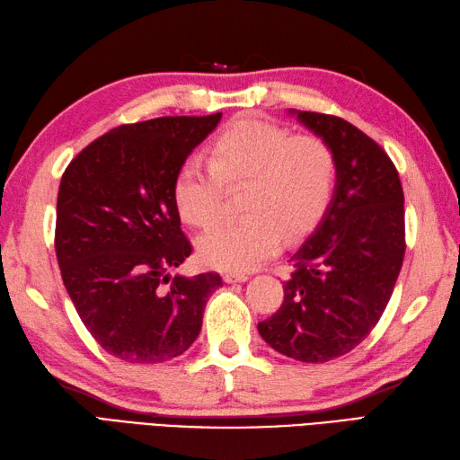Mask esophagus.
Returning a JSON list of instances; mask_svg holds the SVG:
<instances>
[{"label":"esophagus","instance_id":"34e87169","mask_svg":"<svg viewBox=\"0 0 460 460\" xmlns=\"http://www.w3.org/2000/svg\"><path fill=\"white\" fill-rule=\"evenodd\" d=\"M223 280H226L227 284H234V282H247L249 280V274H226L223 276Z\"/></svg>","mask_w":460,"mask_h":460}]
</instances>
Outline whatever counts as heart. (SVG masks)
Here are the masks:
<instances>
[{
  "label": "heart",
  "mask_w": 460,
  "mask_h": 460,
  "mask_svg": "<svg viewBox=\"0 0 460 460\" xmlns=\"http://www.w3.org/2000/svg\"><path fill=\"white\" fill-rule=\"evenodd\" d=\"M337 158L319 137L294 135L252 117L233 121L209 151L178 168L172 198L188 226L208 229L219 219L223 184H244L243 217L198 241V256L223 272L254 270L282 241L312 231L333 199Z\"/></svg>",
  "instance_id": "b5f03b06"
}]
</instances>
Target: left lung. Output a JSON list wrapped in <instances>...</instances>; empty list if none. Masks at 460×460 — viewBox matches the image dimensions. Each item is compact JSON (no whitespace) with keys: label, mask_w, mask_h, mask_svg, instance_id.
Segmentation results:
<instances>
[{"label":"left lung","mask_w":460,"mask_h":460,"mask_svg":"<svg viewBox=\"0 0 460 460\" xmlns=\"http://www.w3.org/2000/svg\"><path fill=\"white\" fill-rule=\"evenodd\" d=\"M337 158L333 199L292 256L279 312L259 323L274 350L302 362L343 357L378 323L405 252L403 190L390 156L335 115L288 110Z\"/></svg>","instance_id":"obj_1"}]
</instances>
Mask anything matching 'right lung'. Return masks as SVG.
I'll return each mask as SVG.
<instances>
[{
	"mask_svg": "<svg viewBox=\"0 0 460 460\" xmlns=\"http://www.w3.org/2000/svg\"><path fill=\"white\" fill-rule=\"evenodd\" d=\"M221 113L158 117L95 138L62 174L57 259L92 337L125 362L155 365L188 350L221 276H172L191 244L180 229L178 168Z\"/></svg>",
	"mask_w": 460,
	"mask_h": 460,
	"instance_id": "right-lung-1",
	"label": "right lung"
}]
</instances>
